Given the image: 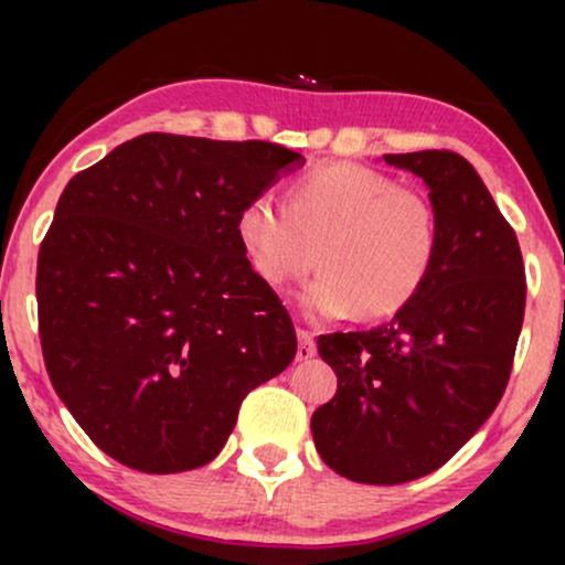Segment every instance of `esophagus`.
<instances>
[{
    "label": "esophagus",
    "instance_id": "obj_1",
    "mask_svg": "<svg viewBox=\"0 0 565 565\" xmlns=\"http://www.w3.org/2000/svg\"><path fill=\"white\" fill-rule=\"evenodd\" d=\"M313 355H316L313 334L300 329V332H297V361H308V359H313Z\"/></svg>",
    "mask_w": 565,
    "mask_h": 565
}]
</instances>
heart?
I'll return each instance as SVG.
<instances>
[{
  "instance_id": "obj_1",
  "label": "heart",
  "mask_w": 565,
  "mask_h": 565,
  "mask_svg": "<svg viewBox=\"0 0 565 565\" xmlns=\"http://www.w3.org/2000/svg\"><path fill=\"white\" fill-rule=\"evenodd\" d=\"M236 238L270 289H284L316 265L323 274L302 291L313 319L355 313L393 319L419 297L436 268L440 223L430 196L393 174L355 161H327L287 188V210L255 196L238 210Z\"/></svg>"
}]
</instances>
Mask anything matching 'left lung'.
<instances>
[{
  "instance_id": "8db88e82",
  "label": "left lung",
  "mask_w": 565,
  "mask_h": 565,
  "mask_svg": "<svg viewBox=\"0 0 565 565\" xmlns=\"http://www.w3.org/2000/svg\"><path fill=\"white\" fill-rule=\"evenodd\" d=\"M385 161L430 188L436 268L385 327L319 337L337 393L310 417L323 462L374 486L423 478L476 436L508 387L526 310L515 231L470 161L454 151Z\"/></svg>"
}]
</instances>
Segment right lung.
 <instances>
[{
  "label": "right lung",
  "mask_w": 565,
  "mask_h": 565,
  "mask_svg": "<svg viewBox=\"0 0 565 565\" xmlns=\"http://www.w3.org/2000/svg\"><path fill=\"white\" fill-rule=\"evenodd\" d=\"M289 164L302 157L278 142L148 132L57 199L36 260L44 366L116 462L201 468L295 359V323L236 238L238 210Z\"/></svg>",
  "instance_id": "add662e5"
}]
</instances>
